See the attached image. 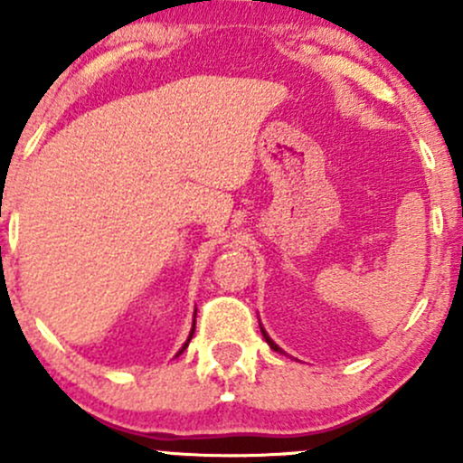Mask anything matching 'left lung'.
<instances>
[{
    "mask_svg": "<svg viewBox=\"0 0 463 463\" xmlns=\"http://www.w3.org/2000/svg\"><path fill=\"white\" fill-rule=\"evenodd\" d=\"M260 331H262V335H265L267 345H269L273 351H280V346H278V345H276V342H273V340H271V337H269V335H267V333H265V329H262V326H260ZM280 353H282V351H280Z\"/></svg>",
    "mask_w": 463,
    "mask_h": 463,
    "instance_id": "8db88e82",
    "label": "left lung"
}]
</instances>
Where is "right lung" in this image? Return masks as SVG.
<instances>
[{"label":"right lung","instance_id":"1","mask_svg":"<svg viewBox=\"0 0 463 463\" xmlns=\"http://www.w3.org/2000/svg\"><path fill=\"white\" fill-rule=\"evenodd\" d=\"M194 325H196V320H194ZM194 329H196V326H194ZM194 329H192V333H190V340H192V335H194ZM190 340H187V342H185V346H183V349H181V351H178V353H183V351H185V349H187V345H190Z\"/></svg>","mask_w":463,"mask_h":463}]
</instances>
